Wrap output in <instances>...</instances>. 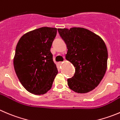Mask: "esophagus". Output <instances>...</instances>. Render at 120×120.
Wrapping results in <instances>:
<instances>
[{
    "instance_id": "1",
    "label": "esophagus",
    "mask_w": 120,
    "mask_h": 120,
    "mask_svg": "<svg viewBox=\"0 0 120 120\" xmlns=\"http://www.w3.org/2000/svg\"><path fill=\"white\" fill-rule=\"evenodd\" d=\"M63 63L62 61H60V62H59V65H61V64Z\"/></svg>"
}]
</instances>
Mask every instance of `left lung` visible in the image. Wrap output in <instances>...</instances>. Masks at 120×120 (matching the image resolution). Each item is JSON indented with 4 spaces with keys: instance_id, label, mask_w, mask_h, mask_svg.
Returning a JSON list of instances; mask_svg holds the SVG:
<instances>
[{
    "instance_id": "left-lung-1",
    "label": "left lung",
    "mask_w": 120,
    "mask_h": 120,
    "mask_svg": "<svg viewBox=\"0 0 120 120\" xmlns=\"http://www.w3.org/2000/svg\"><path fill=\"white\" fill-rule=\"evenodd\" d=\"M57 30L67 45L66 60L75 67L73 77L67 79L68 87L77 93L91 91L106 71L108 52L105 43L99 36L84 28Z\"/></svg>"
}]
</instances>
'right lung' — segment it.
Here are the masks:
<instances>
[{"label": "right lung", "instance_id": "1", "mask_svg": "<svg viewBox=\"0 0 120 120\" xmlns=\"http://www.w3.org/2000/svg\"><path fill=\"white\" fill-rule=\"evenodd\" d=\"M57 29L43 27L22 36L16 47L15 72L27 91L36 95L50 90L58 73L50 52Z\"/></svg>", "mask_w": 120, "mask_h": 120}]
</instances>
